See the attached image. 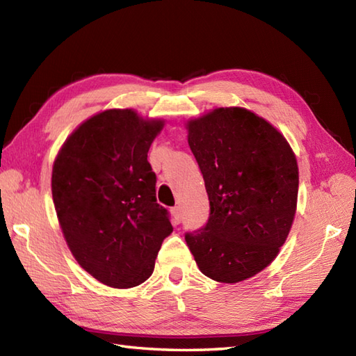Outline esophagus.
I'll use <instances>...</instances> for the list:
<instances>
[{
  "instance_id": "obj_1",
  "label": "esophagus",
  "mask_w": 356,
  "mask_h": 356,
  "mask_svg": "<svg viewBox=\"0 0 356 356\" xmlns=\"http://www.w3.org/2000/svg\"><path fill=\"white\" fill-rule=\"evenodd\" d=\"M171 213H172V220H175L176 225H179V222L181 221V209L179 208V206H175V208L171 209Z\"/></svg>"
}]
</instances>
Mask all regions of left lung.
<instances>
[{
	"label": "left lung",
	"instance_id": "left-lung-1",
	"mask_svg": "<svg viewBox=\"0 0 356 356\" xmlns=\"http://www.w3.org/2000/svg\"><path fill=\"white\" fill-rule=\"evenodd\" d=\"M209 197L206 225L185 234L204 276L235 284L266 268L290 234L299 170L286 139L253 112L220 107L188 122Z\"/></svg>",
	"mask_w": 356,
	"mask_h": 356
}]
</instances>
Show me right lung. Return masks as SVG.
Returning <instances> with one entry per match:
<instances>
[{"label": "right lung", "mask_w": 356, "mask_h": 356, "mask_svg": "<svg viewBox=\"0 0 356 356\" xmlns=\"http://www.w3.org/2000/svg\"><path fill=\"white\" fill-rule=\"evenodd\" d=\"M162 127L131 109L104 111L74 130L56 158L51 191L63 236L80 266L104 285L145 282L172 232L147 161Z\"/></svg>", "instance_id": "obj_1"}]
</instances>
